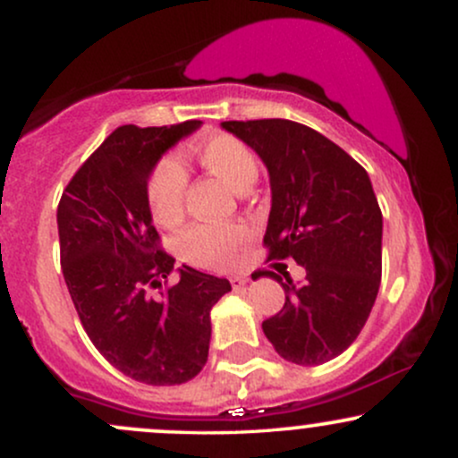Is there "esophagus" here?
I'll list each match as a JSON object with an SVG mask.
<instances>
[{
    "label": "esophagus",
    "mask_w": 458,
    "mask_h": 458,
    "mask_svg": "<svg viewBox=\"0 0 458 458\" xmlns=\"http://www.w3.org/2000/svg\"><path fill=\"white\" fill-rule=\"evenodd\" d=\"M247 282H250V277H247V276H234V277H233V286H234V288L245 286Z\"/></svg>",
    "instance_id": "esophagus-1"
}]
</instances>
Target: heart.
I'll list each match as a JSON object with an SVG mask.
<instances>
[{"instance_id": "heart-1", "label": "heart", "mask_w": 458, "mask_h": 458, "mask_svg": "<svg viewBox=\"0 0 458 458\" xmlns=\"http://www.w3.org/2000/svg\"><path fill=\"white\" fill-rule=\"evenodd\" d=\"M199 165L224 178L236 191H245L259 176V157L250 144L233 133H213L191 146ZM189 178L174 155H163L152 165L146 182V199L152 219L172 225L185 211ZM250 236L243 224H196L178 236V254L193 267L225 269L236 260Z\"/></svg>"}]
</instances>
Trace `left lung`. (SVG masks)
<instances>
[{"label":"left lung","instance_id":"left-lung-1","mask_svg":"<svg viewBox=\"0 0 458 458\" xmlns=\"http://www.w3.org/2000/svg\"><path fill=\"white\" fill-rule=\"evenodd\" d=\"M224 129L260 155L271 178V213L262 243L267 260L293 259L306 280L271 276L284 308L262 320L277 355L318 366L353 344L381 284L383 217L370 178L353 157L301 123L228 120Z\"/></svg>","mask_w":458,"mask_h":458}]
</instances>
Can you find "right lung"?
<instances>
[{"mask_svg":"<svg viewBox=\"0 0 458 458\" xmlns=\"http://www.w3.org/2000/svg\"><path fill=\"white\" fill-rule=\"evenodd\" d=\"M118 127L81 163L57 204L60 262L72 303L97 351L146 386H178L208 360L211 308L225 277L182 265L161 247L146 199L159 157L199 127Z\"/></svg>","mask_w":458,"mask_h":458,"instance_id":"right-lung-1","label":"right lung"}]
</instances>
